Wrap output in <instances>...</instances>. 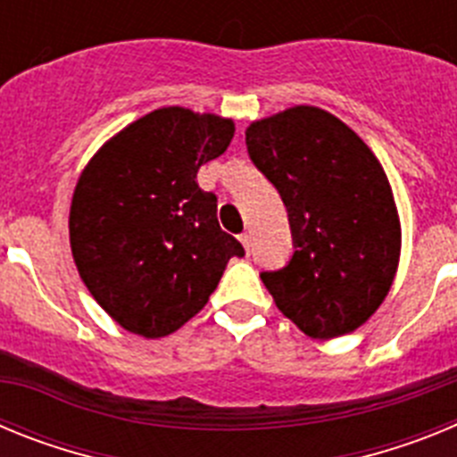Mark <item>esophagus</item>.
<instances>
[{"mask_svg":"<svg viewBox=\"0 0 457 457\" xmlns=\"http://www.w3.org/2000/svg\"><path fill=\"white\" fill-rule=\"evenodd\" d=\"M240 242L245 245V249H247V253H249V242H252V236H249V233H242Z\"/></svg>","mask_w":457,"mask_h":457,"instance_id":"esophagus-1","label":"esophagus"}]
</instances>
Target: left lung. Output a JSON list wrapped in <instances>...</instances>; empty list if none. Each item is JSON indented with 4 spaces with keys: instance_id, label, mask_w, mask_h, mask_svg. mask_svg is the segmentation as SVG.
<instances>
[{
    "instance_id": "1",
    "label": "left lung",
    "mask_w": 457,
    "mask_h": 457,
    "mask_svg": "<svg viewBox=\"0 0 457 457\" xmlns=\"http://www.w3.org/2000/svg\"><path fill=\"white\" fill-rule=\"evenodd\" d=\"M245 135L293 228L290 263L261 274L274 304L311 338L354 332L385 302L401 261L385 169L353 128L313 104L253 120Z\"/></svg>"
}]
</instances>
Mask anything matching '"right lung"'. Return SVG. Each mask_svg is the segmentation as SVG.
Here are the masks:
<instances>
[{
  "mask_svg": "<svg viewBox=\"0 0 457 457\" xmlns=\"http://www.w3.org/2000/svg\"><path fill=\"white\" fill-rule=\"evenodd\" d=\"M236 123L160 107L96 151L72 192L71 249L84 286L123 329L162 338L192 320L226 263L245 256L217 221L201 164L228 148Z\"/></svg>",
  "mask_w": 457,
  "mask_h": 457,
  "instance_id": "add662e5",
  "label": "right lung"
}]
</instances>
